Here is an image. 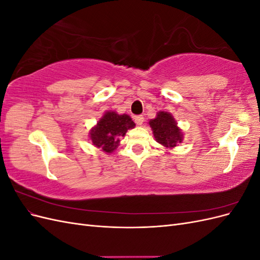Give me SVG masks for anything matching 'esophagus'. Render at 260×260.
<instances>
[{
  "label": "esophagus",
  "instance_id": "34e87169",
  "mask_svg": "<svg viewBox=\"0 0 260 260\" xmlns=\"http://www.w3.org/2000/svg\"><path fill=\"white\" fill-rule=\"evenodd\" d=\"M135 121L138 125H142L143 121H144V117L143 116H136L135 117Z\"/></svg>",
  "mask_w": 260,
  "mask_h": 260
}]
</instances>
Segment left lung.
Segmentation results:
<instances>
[{
  "mask_svg": "<svg viewBox=\"0 0 260 260\" xmlns=\"http://www.w3.org/2000/svg\"><path fill=\"white\" fill-rule=\"evenodd\" d=\"M148 124L152 128L156 142L164 147L174 148L182 143L183 132L178 127L174 116L169 112H158L154 119L148 121Z\"/></svg>",
  "mask_w": 260,
  "mask_h": 260,
  "instance_id": "8db88e82",
  "label": "left lung"
}]
</instances>
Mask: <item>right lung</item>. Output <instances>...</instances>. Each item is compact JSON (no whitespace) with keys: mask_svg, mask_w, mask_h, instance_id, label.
<instances>
[{"mask_svg":"<svg viewBox=\"0 0 260 260\" xmlns=\"http://www.w3.org/2000/svg\"><path fill=\"white\" fill-rule=\"evenodd\" d=\"M136 127L131 117L127 114L119 115L114 111H107L91 128L89 138L92 144L107 154L116 151L119 146L120 138L124 137L128 130Z\"/></svg>","mask_w":260,"mask_h":260,"instance_id":"obj_1","label":"right lung"}]
</instances>
